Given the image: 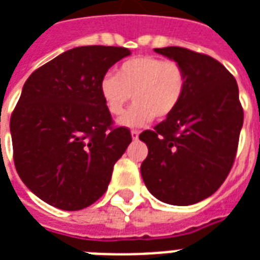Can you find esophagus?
Wrapping results in <instances>:
<instances>
[{"mask_svg": "<svg viewBox=\"0 0 260 260\" xmlns=\"http://www.w3.org/2000/svg\"><path fill=\"white\" fill-rule=\"evenodd\" d=\"M131 136H132L134 140H138V138H139V131H131Z\"/></svg>", "mask_w": 260, "mask_h": 260, "instance_id": "esophagus-1", "label": "esophagus"}]
</instances>
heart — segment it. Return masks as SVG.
Listing matches in <instances>:
<instances>
[{"mask_svg": "<svg viewBox=\"0 0 260 260\" xmlns=\"http://www.w3.org/2000/svg\"><path fill=\"white\" fill-rule=\"evenodd\" d=\"M186 89V73L175 60L157 56L132 57L107 74L99 82L103 105L118 115L132 99L135 103L121 115L117 124L140 128L158 118H167L176 110Z\"/></svg>", "mask_w": 260, "mask_h": 260, "instance_id": "heart-1", "label": "heart"}]
</instances>
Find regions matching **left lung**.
Here are the masks:
<instances>
[{
	"instance_id": "8db88e82",
	"label": "left lung",
	"mask_w": 260,
	"mask_h": 260,
	"mask_svg": "<svg viewBox=\"0 0 260 260\" xmlns=\"http://www.w3.org/2000/svg\"><path fill=\"white\" fill-rule=\"evenodd\" d=\"M154 52L183 67L186 89L172 114L139 135L149 149L140 174L159 201L191 205L212 196L232 169L244 121L238 86L213 57L179 47Z\"/></svg>"
}]
</instances>
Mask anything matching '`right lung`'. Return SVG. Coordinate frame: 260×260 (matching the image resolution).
I'll return each instance as SVG.
<instances>
[{"label":"right lung","instance_id":"1","mask_svg":"<svg viewBox=\"0 0 260 260\" xmlns=\"http://www.w3.org/2000/svg\"><path fill=\"white\" fill-rule=\"evenodd\" d=\"M129 49L89 45L63 52L24 82L11 117L15 167L23 183L64 211L86 208L110 183L132 138L113 128L99 82Z\"/></svg>","mask_w":260,"mask_h":260}]
</instances>
